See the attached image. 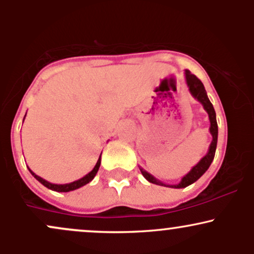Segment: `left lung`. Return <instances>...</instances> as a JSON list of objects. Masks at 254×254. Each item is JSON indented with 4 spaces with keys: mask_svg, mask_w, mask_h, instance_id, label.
<instances>
[{
    "mask_svg": "<svg viewBox=\"0 0 254 254\" xmlns=\"http://www.w3.org/2000/svg\"><path fill=\"white\" fill-rule=\"evenodd\" d=\"M185 80H186V84H188L189 92L191 93V95L196 99L197 101H199L200 104L203 105V109L206 111L209 116V121H210V127H209V131H210L212 139L211 143L209 145L208 153L204 155L202 159L198 161L197 165H194L193 167L191 168L190 172L188 174H185L182 178L178 184H174V185H168V184H165L162 182H160L159 179H156L155 177L151 176L150 173H148L147 171H144L143 168L139 166V171H141L142 176H143L148 182L151 184H156V185L160 186H167V188H172V189H183L186 188V186L191 185L194 182H197L200 177L208 171V168L210 167L212 160H214L215 156V151H216V147H217V135H218V127H217V122H216V113H215L214 106L209 100L208 94H206V90L204 88V84L202 83V81L198 78L196 75L191 74L190 70H185Z\"/></svg>",
    "mask_w": 254,
    "mask_h": 254,
    "instance_id": "1",
    "label": "left lung"
}]
</instances>
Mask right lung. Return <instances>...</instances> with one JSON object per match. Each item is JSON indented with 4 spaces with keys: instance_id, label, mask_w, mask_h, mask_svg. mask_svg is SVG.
<instances>
[{
    "instance_id": "1",
    "label": "right lung",
    "mask_w": 254,
    "mask_h": 254,
    "mask_svg": "<svg viewBox=\"0 0 254 254\" xmlns=\"http://www.w3.org/2000/svg\"><path fill=\"white\" fill-rule=\"evenodd\" d=\"M25 117H26V116H25ZM25 117H24V119H25ZM100 164H101V154H100V156H99V159H98L97 164H95V166H94V168H93V170L90 171L88 174H86V176L81 178V179L75 180V182L69 183V184H52L50 182H48V180L43 179L42 177L37 176V174L34 173L33 171H31L30 168H28V171H30L32 176L36 178V179L40 184H43L45 188L50 189V190H52V191H57V192H69V191H74V190H76V189L82 188V186L86 185V184L92 182V180L94 179V177L97 176L99 167H100Z\"/></svg>"
}]
</instances>
